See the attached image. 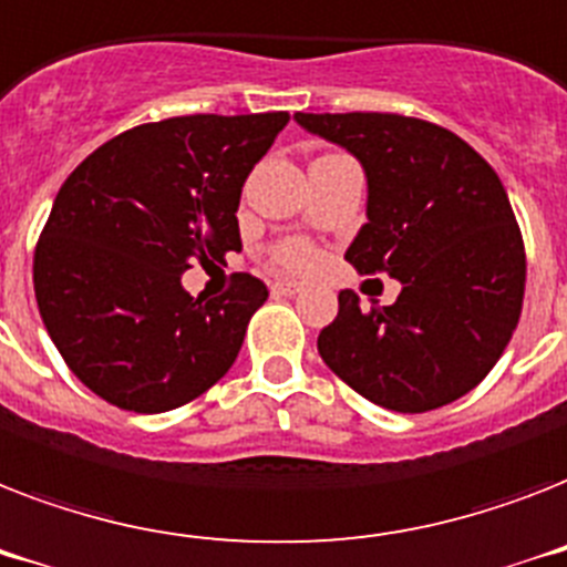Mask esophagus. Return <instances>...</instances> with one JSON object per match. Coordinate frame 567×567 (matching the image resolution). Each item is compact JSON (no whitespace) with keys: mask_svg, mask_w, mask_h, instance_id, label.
<instances>
[{"mask_svg":"<svg viewBox=\"0 0 567 567\" xmlns=\"http://www.w3.org/2000/svg\"><path fill=\"white\" fill-rule=\"evenodd\" d=\"M301 284H296V280H275V284H271V292H275V296H298V292H301Z\"/></svg>","mask_w":567,"mask_h":567,"instance_id":"1","label":"esophagus"}]
</instances>
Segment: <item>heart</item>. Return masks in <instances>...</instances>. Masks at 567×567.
Wrapping results in <instances>:
<instances>
[{
    "label": "heart",
    "mask_w": 567,
    "mask_h": 567,
    "mask_svg": "<svg viewBox=\"0 0 567 567\" xmlns=\"http://www.w3.org/2000/svg\"><path fill=\"white\" fill-rule=\"evenodd\" d=\"M275 260H278V266H284L289 271H307L316 266V251H312V246L296 239V243H284L275 251Z\"/></svg>",
    "instance_id": "heart-1"
}]
</instances>
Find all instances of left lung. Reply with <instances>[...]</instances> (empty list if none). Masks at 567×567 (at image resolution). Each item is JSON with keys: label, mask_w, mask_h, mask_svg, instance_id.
Returning a JSON list of instances; mask_svg holds the SVG:
<instances>
[{"label": "left lung", "mask_w": 567, "mask_h": 567, "mask_svg": "<svg viewBox=\"0 0 567 567\" xmlns=\"http://www.w3.org/2000/svg\"><path fill=\"white\" fill-rule=\"evenodd\" d=\"M316 137L360 161L365 225L346 260L401 280L371 310L351 289L319 333L328 369L371 404L445 406L486 378L518 324L527 260L495 169L433 122L398 113H296Z\"/></svg>", "instance_id": "obj_1"}]
</instances>
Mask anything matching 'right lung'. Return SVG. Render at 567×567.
<instances>
[{
	"label": "right lung",
	"instance_id": "1",
	"mask_svg": "<svg viewBox=\"0 0 567 567\" xmlns=\"http://www.w3.org/2000/svg\"><path fill=\"white\" fill-rule=\"evenodd\" d=\"M289 113L175 116L107 140L54 196L34 296L72 374L120 410L166 412L228 374L266 284L193 298L181 275L239 251V193Z\"/></svg>",
	"mask_w": 567,
	"mask_h": 567
}]
</instances>
